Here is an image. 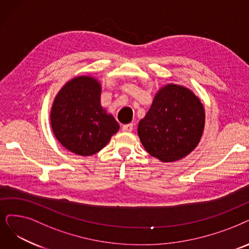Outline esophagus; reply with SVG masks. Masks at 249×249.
Returning <instances> with one entry per match:
<instances>
[{
	"label": "esophagus",
	"instance_id": "obj_1",
	"mask_svg": "<svg viewBox=\"0 0 249 249\" xmlns=\"http://www.w3.org/2000/svg\"><path fill=\"white\" fill-rule=\"evenodd\" d=\"M133 128H134V125H133L132 124L122 125V130H123L124 132H132Z\"/></svg>",
	"mask_w": 249,
	"mask_h": 249
}]
</instances>
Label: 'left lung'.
Here are the masks:
<instances>
[{
    "mask_svg": "<svg viewBox=\"0 0 249 249\" xmlns=\"http://www.w3.org/2000/svg\"><path fill=\"white\" fill-rule=\"evenodd\" d=\"M204 108L189 89L167 85L156 94L138 125L146 151L163 162L180 160L199 143L204 127Z\"/></svg>",
    "mask_w": 249,
    "mask_h": 249,
    "instance_id": "obj_1",
    "label": "left lung"
}]
</instances>
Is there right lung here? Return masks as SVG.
Listing matches in <instances>:
<instances>
[{
  "label": "right lung",
  "instance_id": "right-lung-1",
  "mask_svg": "<svg viewBox=\"0 0 249 249\" xmlns=\"http://www.w3.org/2000/svg\"><path fill=\"white\" fill-rule=\"evenodd\" d=\"M101 87L95 78L78 76L56 96L51 125L57 140L69 151L90 156L101 150L118 131L114 117L100 104Z\"/></svg>",
  "mask_w": 249,
  "mask_h": 249
}]
</instances>
